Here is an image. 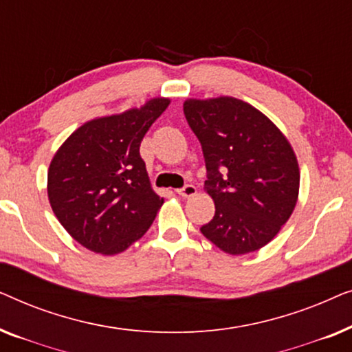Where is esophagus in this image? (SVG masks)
I'll use <instances>...</instances> for the list:
<instances>
[{
	"instance_id": "obj_1",
	"label": "esophagus",
	"mask_w": 352,
	"mask_h": 352,
	"mask_svg": "<svg viewBox=\"0 0 352 352\" xmlns=\"http://www.w3.org/2000/svg\"><path fill=\"white\" fill-rule=\"evenodd\" d=\"M177 195L184 197V199H187V197H192L197 194V187L192 186V184H186L184 187H181V189H177Z\"/></svg>"
}]
</instances>
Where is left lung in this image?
<instances>
[{
    "mask_svg": "<svg viewBox=\"0 0 352 352\" xmlns=\"http://www.w3.org/2000/svg\"><path fill=\"white\" fill-rule=\"evenodd\" d=\"M184 115L204 151L205 189L216 208L201 234L229 254L256 252L296 205L295 152L276 124L243 100L187 99Z\"/></svg>",
    "mask_w": 352,
    "mask_h": 352,
    "instance_id": "left-lung-1",
    "label": "left lung"
}]
</instances>
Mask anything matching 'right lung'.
Listing matches in <instances>:
<instances>
[{"label":"right lung","instance_id":"add662e5","mask_svg":"<svg viewBox=\"0 0 352 352\" xmlns=\"http://www.w3.org/2000/svg\"><path fill=\"white\" fill-rule=\"evenodd\" d=\"M170 99L91 120L52 158L47 171L51 208L76 242L115 254L147 232L163 199L152 190L139 147Z\"/></svg>","mask_w":352,"mask_h":352}]
</instances>
